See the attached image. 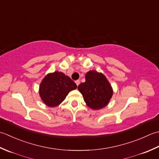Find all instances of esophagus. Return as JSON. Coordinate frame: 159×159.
<instances>
[{
  "instance_id": "34e87169",
  "label": "esophagus",
  "mask_w": 159,
  "mask_h": 159,
  "mask_svg": "<svg viewBox=\"0 0 159 159\" xmlns=\"http://www.w3.org/2000/svg\"><path fill=\"white\" fill-rule=\"evenodd\" d=\"M75 83H76V84H77V86H78L79 84H80V80H76V81H75Z\"/></svg>"
}]
</instances>
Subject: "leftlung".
I'll return each mask as SVG.
<instances>
[{
  "instance_id": "left-lung-1",
  "label": "left lung",
  "mask_w": 159,
  "mask_h": 159,
  "mask_svg": "<svg viewBox=\"0 0 159 159\" xmlns=\"http://www.w3.org/2000/svg\"><path fill=\"white\" fill-rule=\"evenodd\" d=\"M86 82L78 86L84 102L90 108L99 110L108 104L113 90L106 76L96 70H90L86 74Z\"/></svg>"
}]
</instances>
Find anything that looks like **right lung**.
<instances>
[{
  "instance_id": "1",
  "label": "right lung",
  "mask_w": 159,
  "mask_h": 159,
  "mask_svg": "<svg viewBox=\"0 0 159 159\" xmlns=\"http://www.w3.org/2000/svg\"><path fill=\"white\" fill-rule=\"evenodd\" d=\"M77 89L76 84L69 76L55 71L45 76L39 86L40 98L48 107H56L62 102L71 90Z\"/></svg>"
}]
</instances>
